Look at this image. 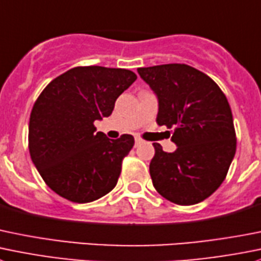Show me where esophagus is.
<instances>
[{
  "label": "esophagus",
  "mask_w": 261,
  "mask_h": 261,
  "mask_svg": "<svg viewBox=\"0 0 261 261\" xmlns=\"http://www.w3.org/2000/svg\"><path fill=\"white\" fill-rule=\"evenodd\" d=\"M144 140L141 138H135V146H139L140 144H143Z\"/></svg>",
  "instance_id": "obj_1"
}]
</instances>
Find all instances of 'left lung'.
<instances>
[{"mask_svg": "<svg viewBox=\"0 0 261 261\" xmlns=\"http://www.w3.org/2000/svg\"><path fill=\"white\" fill-rule=\"evenodd\" d=\"M159 100L156 122L173 128L176 151L154 143L149 166L156 191L178 205H194L222 185L236 153L227 97L213 79L185 63L139 67Z\"/></svg>", "mask_w": 261, "mask_h": 261, "instance_id": "left-lung-1", "label": "left lung"}]
</instances>
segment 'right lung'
Returning <instances> with one entry per match:
<instances>
[{
	"label": "right lung",
	"instance_id": "1",
	"mask_svg": "<svg viewBox=\"0 0 261 261\" xmlns=\"http://www.w3.org/2000/svg\"><path fill=\"white\" fill-rule=\"evenodd\" d=\"M138 76L126 69L77 66L53 79L32 108L29 153L43 181L72 203H90L115 189L133 135L95 133Z\"/></svg>",
	"mask_w": 261,
	"mask_h": 261
}]
</instances>
